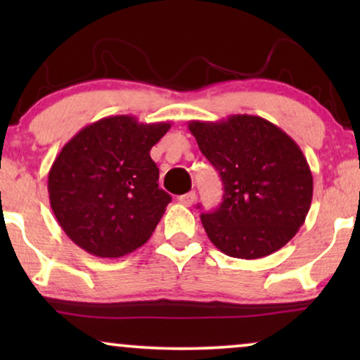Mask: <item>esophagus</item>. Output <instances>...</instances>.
<instances>
[{
  "instance_id": "esophagus-1",
  "label": "esophagus",
  "mask_w": 360,
  "mask_h": 360,
  "mask_svg": "<svg viewBox=\"0 0 360 360\" xmlns=\"http://www.w3.org/2000/svg\"><path fill=\"white\" fill-rule=\"evenodd\" d=\"M195 200H196L195 191H188V193L179 196V203L184 205V206H191L195 203Z\"/></svg>"
}]
</instances>
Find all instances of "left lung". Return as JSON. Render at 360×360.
I'll return each mask as SVG.
<instances>
[{"label":"left lung","instance_id":"8db88e82","mask_svg":"<svg viewBox=\"0 0 360 360\" xmlns=\"http://www.w3.org/2000/svg\"><path fill=\"white\" fill-rule=\"evenodd\" d=\"M188 129L223 181V201L201 223L229 257L260 259L282 249L307 218L313 175L297 142L260 116L190 121Z\"/></svg>","mask_w":360,"mask_h":360}]
</instances>
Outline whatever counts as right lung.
Segmentation results:
<instances>
[{
	"instance_id": "add662e5",
	"label": "right lung",
	"mask_w": 360,
	"mask_h": 360,
	"mask_svg": "<svg viewBox=\"0 0 360 360\" xmlns=\"http://www.w3.org/2000/svg\"><path fill=\"white\" fill-rule=\"evenodd\" d=\"M170 126L108 116L62 147L49 172V200L58 224L78 248L117 259L149 240L172 201L159 188L150 149Z\"/></svg>"
}]
</instances>
